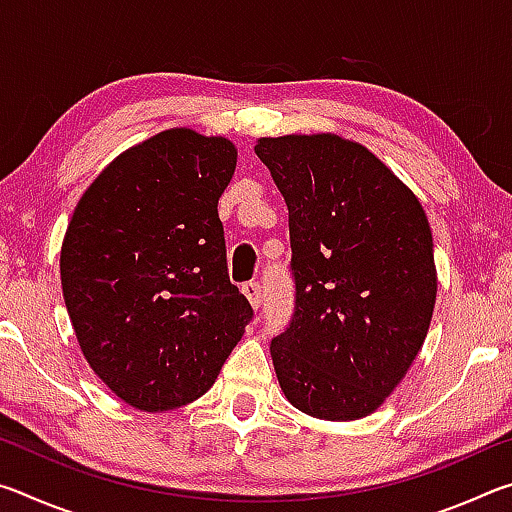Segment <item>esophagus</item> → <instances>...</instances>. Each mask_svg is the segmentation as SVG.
<instances>
[{
  "mask_svg": "<svg viewBox=\"0 0 512 512\" xmlns=\"http://www.w3.org/2000/svg\"><path fill=\"white\" fill-rule=\"evenodd\" d=\"M241 291H244V296L248 298L250 307L253 309L262 305V287H259V282H246L244 287H241Z\"/></svg>",
  "mask_w": 512,
  "mask_h": 512,
  "instance_id": "obj_1",
  "label": "esophagus"
}]
</instances>
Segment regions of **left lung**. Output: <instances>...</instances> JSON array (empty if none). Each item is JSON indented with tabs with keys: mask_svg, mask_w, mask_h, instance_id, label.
<instances>
[{
	"mask_svg": "<svg viewBox=\"0 0 512 512\" xmlns=\"http://www.w3.org/2000/svg\"><path fill=\"white\" fill-rule=\"evenodd\" d=\"M255 153L289 207L296 311L271 343L282 393L311 418H366L427 339L438 291L427 214L348 137H259Z\"/></svg>",
	"mask_w": 512,
	"mask_h": 512,
	"instance_id": "obj_1",
	"label": "left lung"
}]
</instances>
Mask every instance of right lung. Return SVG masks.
Wrapping results in <instances>:
<instances>
[{
	"instance_id": "add662e5",
	"label": "right lung",
	"mask_w": 512,
	"mask_h": 512,
	"mask_svg": "<svg viewBox=\"0 0 512 512\" xmlns=\"http://www.w3.org/2000/svg\"><path fill=\"white\" fill-rule=\"evenodd\" d=\"M235 169L228 137L169 128L119 153L74 207L60 248L67 314L94 375L137 411L210 391L253 318L216 210Z\"/></svg>"
}]
</instances>
